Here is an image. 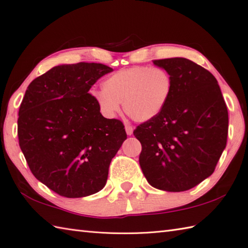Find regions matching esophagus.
<instances>
[{
    "label": "esophagus",
    "mask_w": 248,
    "mask_h": 248,
    "mask_svg": "<svg viewBox=\"0 0 248 248\" xmlns=\"http://www.w3.org/2000/svg\"><path fill=\"white\" fill-rule=\"evenodd\" d=\"M125 130H126V134H127L128 136H131V135H133V133H134V128L131 127V126H129V125H126L125 126Z\"/></svg>",
    "instance_id": "34e87169"
}]
</instances>
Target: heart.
Returning <instances> with one entry per match:
<instances>
[{
    "instance_id": "1",
    "label": "heart",
    "mask_w": 248,
    "mask_h": 248,
    "mask_svg": "<svg viewBox=\"0 0 248 248\" xmlns=\"http://www.w3.org/2000/svg\"><path fill=\"white\" fill-rule=\"evenodd\" d=\"M104 89L93 91L101 112L113 119L121 111L137 122H147L160 113L172 93L173 79L167 70L159 67L137 65L119 70L104 81Z\"/></svg>"
}]
</instances>
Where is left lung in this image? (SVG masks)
Masks as SVG:
<instances>
[{
	"label": "left lung",
	"mask_w": 248,
	"mask_h": 248,
	"mask_svg": "<svg viewBox=\"0 0 248 248\" xmlns=\"http://www.w3.org/2000/svg\"><path fill=\"white\" fill-rule=\"evenodd\" d=\"M172 76V93L156 118L134 131L140 167L152 186L192 189L208 178L226 147L228 111L216 78L181 57L154 60Z\"/></svg>",
	"instance_id": "8db88e82"
}]
</instances>
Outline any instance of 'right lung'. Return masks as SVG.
<instances>
[{
  "instance_id": "add662e5",
  "label": "right lung",
  "mask_w": 248,
  "mask_h": 248,
  "mask_svg": "<svg viewBox=\"0 0 248 248\" xmlns=\"http://www.w3.org/2000/svg\"><path fill=\"white\" fill-rule=\"evenodd\" d=\"M111 68L60 64L32 80L19 109L21 151L35 177L76 199L106 185L111 159L127 138L122 122L104 118L90 88Z\"/></svg>"
}]
</instances>
